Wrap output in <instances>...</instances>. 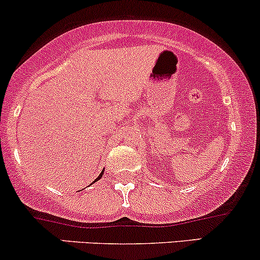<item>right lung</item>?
Wrapping results in <instances>:
<instances>
[{
  "instance_id": "add662e5",
  "label": "right lung",
  "mask_w": 260,
  "mask_h": 260,
  "mask_svg": "<svg viewBox=\"0 0 260 260\" xmlns=\"http://www.w3.org/2000/svg\"><path fill=\"white\" fill-rule=\"evenodd\" d=\"M103 174H104V171H102V173H101V174H99V176H98V178H95V180H94V182H93V183L98 182V180H99V179H101V178H102V177H103ZM93 183H92V184H93Z\"/></svg>"
}]
</instances>
